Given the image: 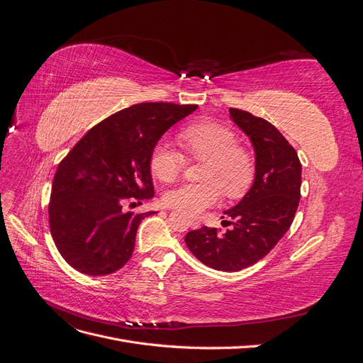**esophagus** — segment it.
<instances>
[{
    "mask_svg": "<svg viewBox=\"0 0 363 363\" xmlns=\"http://www.w3.org/2000/svg\"><path fill=\"white\" fill-rule=\"evenodd\" d=\"M189 224H191L192 228H200V224H201V223L199 221V219H191Z\"/></svg>",
    "mask_w": 363,
    "mask_h": 363,
    "instance_id": "esophagus-1",
    "label": "esophagus"
}]
</instances>
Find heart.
I'll return each mask as SVG.
<instances>
[{"instance_id": "1", "label": "heart", "mask_w": 363, "mask_h": 363, "mask_svg": "<svg viewBox=\"0 0 363 363\" xmlns=\"http://www.w3.org/2000/svg\"><path fill=\"white\" fill-rule=\"evenodd\" d=\"M179 142L191 159L207 162L203 174L206 183L180 184L167 191L163 203L168 207L196 215L219 200L221 189L228 199H239L250 189L256 175V160L247 147L238 144L232 128L213 121H199L180 131ZM183 167L184 157L169 144L160 142L152 148L150 169L160 182H174Z\"/></svg>"}]
</instances>
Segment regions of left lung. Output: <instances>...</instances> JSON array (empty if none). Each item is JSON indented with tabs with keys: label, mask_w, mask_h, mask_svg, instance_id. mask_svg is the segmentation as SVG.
<instances>
[{
	"label": "left lung",
	"mask_w": 363,
	"mask_h": 363,
	"mask_svg": "<svg viewBox=\"0 0 363 363\" xmlns=\"http://www.w3.org/2000/svg\"><path fill=\"white\" fill-rule=\"evenodd\" d=\"M228 112L255 148V182L244 199L224 212L232 221L223 224L232 227L219 233L203 225L186 235L184 242L204 265L235 272L265 257L289 230L300 203L301 163L294 147L267 119L239 108Z\"/></svg>",
	"instance_id": "left-lung-1"
}]
</instances>
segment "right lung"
<instances>
[{
    "label": "right lung",
    "mask_w": 363,
    "mask_h": 363,
    "mask_svg": "<svg viewBox=\"0 0 363 363\" xmlns=\"http://www.w3.org/2000/svg\"><path fill=\"white\" fill-rule=\"evenodd\" d=\"M199 106L140 103L106 118L56 171L50 228L62 257L87 276H107L133 255L138 227L156 212H123L155 196L150 156L164 131Z\"/></svg>",
    "instance_id": "obj_1"
}]
</instances>
